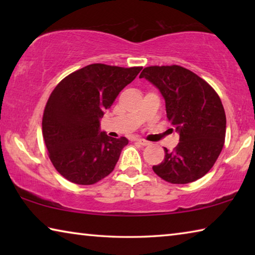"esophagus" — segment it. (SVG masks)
Wrapping results in <instances>:
<instances>
[{
    "mask_svg": "<svg viewBox=\"0 0 255 255\" xmlns=\"http://www.w3.org/2000/svg\"><path fill=\"white\" fill-rule=\"evenodd\" d=\"M136 143L137 144H139V145H141V146H147L149 143L147 140H144V139H137L136 140Z\"/></svg>",
    "mask_w": 255,
    "mask_h": 255,
    "instance_id": "esophagus-1",
    "label": "esophagus"
}]
</instances>
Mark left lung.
<instances>
[{
	"instance_id": "1",
	"label": "left lung",
	"mask_w": 255,
	"mask_h": 255,
	"mask_svg": "<svg viewBox=\"0 0 255 255\" xmlns=\"http://www.w3.org/2000/svg\"><path fill=\"white\" fill-rule=\"evenodd\" d=\"M156 86L165 100L166 117L180 135L173 150L153 171L173 184L200 179L214 166L226 133L221 98L205 80L179 65L145 67L139 75Z\"/></svg>"
}]
</instances>
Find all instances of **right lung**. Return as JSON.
Here are the masks:
<instances>
[{"label": "right lung", "mask_w": 255, "mask_h": 255, "mask_svg": "<svg viewBox=\"0 0 255 255\" xmlns=\"http://www.w3.org/2000/svg\"><path fill=\"white\" fill-rule=\"evenodd\" d=\"M141 67L91 64L62 80L42 116V136L60 175L73 183H97L114 171L126 137L100 130V119Z\"/></svg>", "instance_id": "right-lung-1"}]
</instances>
